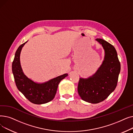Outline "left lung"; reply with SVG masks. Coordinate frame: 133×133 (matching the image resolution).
<instances>
[{
    "label": "left lung",
    "instance_id": "left-lung-1",
    "mask_svg": "<svg viewBox=\"0 0 133 133\" xmlns=\"http://www.w3.org/2000/svg\"><path fill=\"white\" fill-rule=\"evenodd\" d=\"M96 40L104 49V60L92 77L87 79L80 78L78 87L81 98L91 103L103 101L114 91L121 69L120 62L115 47L103 39Z\"/></svg>",
    "mask_w": 133,
    "mask_h": 133
}]
</instances>
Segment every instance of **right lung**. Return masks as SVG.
I'll return each mask as SVG.
<instances>
[{
    "label": "right lung",
    "mask_w": 133,
    "mask_h": 133,
    "mask_svg": "<svg viewBox=\"0 0 133 133\" xmlns=\"http://www.w3.org/2000/svg\"><path fill=\"white\" fill-rule=\"evenodd\" d=\"M26 43L27 41L18 47L12 62V72L16 85L19 91L31 102L37 104L46 103L54 99L59 82L68 74L59 76L42 84L28 79L23 72L20 63V52Z\"/></svg>",
    "instance_id": "add662e5"
}]
</instances>
